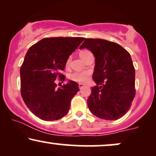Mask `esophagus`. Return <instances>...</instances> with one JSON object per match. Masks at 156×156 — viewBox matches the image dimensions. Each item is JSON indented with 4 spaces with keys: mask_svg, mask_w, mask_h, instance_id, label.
<instances>
[{
    "mask_svg": "<svg viewBox=\"0 0 156 156\" xmlns=\"http://www.w3.org/2000/svg\"><path fill=\"white\" fill-rule=\"evenodd\" d=\"M78 87H79V88H80V89H82V88H83V87H84V84L81 83H78Z\"/></svg>",
    "mask_w": 156,
    "mask_h": 156,
    "instance_id": "1",
    "label": "esophagus"
}]
</instances>
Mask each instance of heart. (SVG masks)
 Returning a JSON list of instances; mask_svg holds the SVG:
<instances>
[{
	"label": "heart",
	"mask_w": 156,
	"mask_h": 156,
	"mask_svg": "<svg viewBox=\"0 0 156 156\" xmlns=\"http://www.w3.org/2000/svg\"><path fill=\"white\" fill-rule=\"evenodd\" d=\"M91 53H91L90 51L85 49L80 52V56L81 57L82 59L84 60L89 54H91ZM70 57H69V58H67V62H66V66H67V67L69 65V62H70ZM90 74V72L88 70L81 71V72H74L69 75V79L73 80V81L78 82V83H85V82H87V80H89Z\"/></svg>",
	"instance_id": "heart-1"
}]
</instances>
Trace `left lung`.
I'll return each instance as SVG.
<instances>
[{"label":"left lung","mask_w":156,"mask_h":156,"mask_svg":"<svg viewBox=\"0 0 156 156\" xmlns=\"http://www.w3.org/2000/svg\"><path fill=\"white\" fill-rule=\"evenodd\" d=\"M95 57L92 78L97 83L87 104L96 117L117 120L131 106L136 94L135 68L130 53L119 44L101 39H86L80 48Z\"/></svg>","instance_id":"left-lung-1"}]
</instances>
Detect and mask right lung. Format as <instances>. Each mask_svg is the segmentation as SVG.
Returning a JSON list of instances; mask_svg holds the SVG:
<instances>
[{"mask_svg":"<svg viewBox=\"0 0 156 156\" xmlns=\"http://www.w3.org/2000/svg\"><path fill=\"white\" fill-rule=\"evenodd\" d=\"M84 39L46 37L28 49L20 67V92L27 107L39 119L58 120L69 112L78 84L69 80L57 88L55 81L65 80L62 71L66 62Z\"/></svg>","mask_w":156,"mask_h":156,"instance_id":"1","label":"right lung"}]
</instances>
